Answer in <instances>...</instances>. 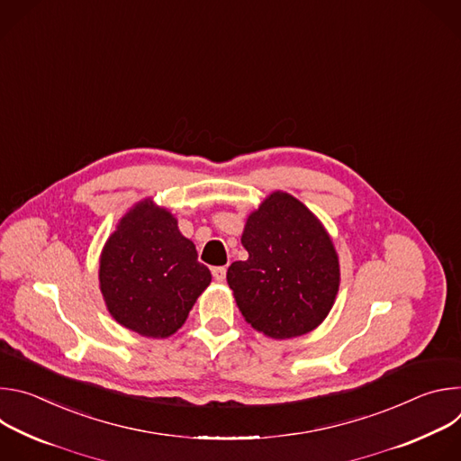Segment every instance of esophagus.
I'll list each match as a JSON object with an SVG mask.
<instances>
[{
  "label": "esophagus",
  "mask_w": 461,
  "mask_h": 461,
  "mask_svg": "<svg viewBox=\"0 0 461 461\" xmlns=\"http://www.w3.org/2000/svg\"><path fill=\"white\" fill-rule=\"evenodd\" d=\"M212 274H213V279H215L217 283H222V281L226 279V268H224V267H215V268L212 270Z\"/></svg>",
  "instance_id": "1"
}]
</instances>
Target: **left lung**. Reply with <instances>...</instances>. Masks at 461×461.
<instances>
[{"mask_svg": "<svg viewBox=\"0 0 461 461\" xmlns=\"http://www.w3.org/2000/svg\"><path fill=\"white\" fill-rule=\"evenodd\" d=\"M246 260L226 279L251 328L272 339L304 336L330 313L339 292V257L322 222L294 194L270 193L246 219Z\"/></svg>", "mask_w": 461, "mask_h": 461, "instance_id": "obj_1", "label": "left lung"}]
</instances>
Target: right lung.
<instances>
[{
  "mask_svg": "<svg viewBox=\"0 0 461 461\" xmlns=\"http://www.w3.org/2000/svg\"><path fill=\"white\" fill-rule=\"evenodd\" d=\"M196 257L169 210L151 199L137 203L100 255V292L113 319L144 338L173 336L212 283Z\"/></svg>",
  "mask_w": 461,
  "mask_h": 461,
  "instance_id": "obj_1",
  "label": "right lung"
}]
</instances>
